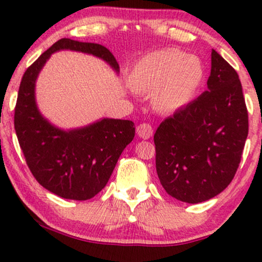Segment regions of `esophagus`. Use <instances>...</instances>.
Masks as SVG:
<instances>
[{
	"label": "esophagus",
	"mask_w": 262,
	"mask_h": 262,
	"mask_svg": "<svg viewBox=\"0 0 262 262\" xmlns=\"http://www.w3.org/2000/svg\"><path fill=\"white\" fill-rule=\"evenodd\" d=\"M137 134H138V136L144 138V140H148V138H150V136L153 135L152 125L147 124V122L140 124L137 126Z\"/></svg>",
	"instance_id": "esophagus-1"
}]
</instances>
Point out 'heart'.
I'll return each mask as SVG.
<instances>
[{
  "label": "heart",
  "mask_w": 262,
  "mask_h": 262,
  "mask_svg": "<svg viewBox=\"0 0 262 262\" xmlns=\"http://www.w3.org/2000/svg\"><path fill=\"white\" fill-rule=\"evenodd\" d=\"M204 78L205 67L198 56L178 49H163L137 61L130 83L136 91L153 92L157 109L171 114L191 101Z\"/></svg>",
  "instance_id": "heart-1"
}]
</instances>
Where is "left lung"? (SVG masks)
Returning <instances> with one entry per match:
<instances>
[{"instance_id":"obj_1","label":"left lung","mask_w":262,"mask_h":262,"mask_svg":"<svg viewBox=\"0 0 262 262\" xmlns=\"http://www.w3.org/2000/svg\"><path fill=\"white\" fill-rule=\"evenodd\" d=\"M207 87L155 134L156 168L171 198L187 204L222 192L238 170L249 131L248 109L236 71L216 50Z\"/></svg>"}]
</instances>
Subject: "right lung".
Here are the masks:
<instances>
[{"instance_id":"add662e5","label":"right lung","mask_w":262,"mask_h":262,"mask_svg":"<svg viewBox=\"0 0 262 262\" xmlns=\"http://www.w3.org/2000/svg\"><path fill=\"white\" fill-rule=\"evenodd\" d=\"M62 49L92 54L119 71L116 58L104 46L60 39L21 77L14 130L28 168L40 185L60 198L84 201L105 187L122 150L134 140L135 124L130 120L103 119L88 127L66 132L40 115L34 98L35 79L52 52Z\"/></svg>"}]
</instances>
